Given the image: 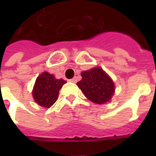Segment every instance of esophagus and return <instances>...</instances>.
Returning a JSON list of instances; mask_svg holds the SVG:
<instances>
[{
	"mask_svg": "<svg viewBox=\"0 0 156 156\" xmlns=\"http://www.w3.org/2000/svg\"><path fill=\"white\" fill-rule=\"evenodd\" d=\"M70 82H72V83H77V78H72V79H70L69 80Z\"/></svg>",
	"mask_w": 156,
	"mask_h": 156,
	"instance_id": "34e87169",
	"label": "esophagus"
}]
</instances>
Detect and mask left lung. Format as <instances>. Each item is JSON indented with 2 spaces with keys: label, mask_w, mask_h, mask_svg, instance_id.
I'll list each match as a JSON object with an SVG mask.
<instances>
[{
  "label": "left lung",
  "mask_w": 156,
  "mask_h": 156,
  "mask_svg": "<svg viewBox=\"0 0 156 156\" xmlns=\"http://www.w3.org/2000/svg\"><path fill=\"white\" fill-rule=\"evenodd\" d=\"M81 76V81L78 82L77 85L90 101L103 105L111 99L115 90V84L101 68L83 71Z\"/></svg>",
  "instance_id": "8db88e82"
}]
</instances>
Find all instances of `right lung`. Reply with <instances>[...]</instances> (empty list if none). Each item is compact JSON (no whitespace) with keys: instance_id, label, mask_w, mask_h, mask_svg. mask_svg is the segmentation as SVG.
I'll return each instance as SVG.
<instances>
[{"instance_id":"add662e5","label":"right lung","mask_w":156,"mask_h":156,"mask_svg":"<svg viewBox=\"0 0 156 156\" xmlns=\"http://www.w3.org/2000/svg\"><path fill=\"white\" fill-rule=\"evenodd\" d=\"M65 83L63 79H57L54 75L43 72L37 78L32 90L36 103L44 108H50L57 101L59 90Z\"/></svg>"}]
</instances>
